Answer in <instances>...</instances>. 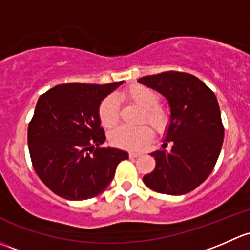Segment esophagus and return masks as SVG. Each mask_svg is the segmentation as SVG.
Returning <instances> with one entry per match:
<instances>
[{
    "mask_svg": "<svg viewBox=\"0 0 250 250\" xmlns=\"http://www.w3.org/2000/svg\"><path fill=\"white\" fill-rule=\"evenodd\" d=\"M141 154L140 153H133V151H131L130 154H128V156H130L131 159H135V158H138V156H140Z\"/></svg>",
    "mask_w": 250,
    "mask_h": 250,
    "instance_id": "esophagus-1",
    "label": "esophagus"
}]
</instances>
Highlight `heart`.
Wrapping results in <instances>:
<instances>
[{
	"label": "heart",
	"instance_id": "heart-1",
	"mask_svg": "<svg viewBox=\"0 0 250 250\" xmlns=\"http://www.w3.org/2000/svg\"><path fill=\"white\" fill-rule=\"evenodd\" d=\"M122 97L143 110L142 119L148 122L156 131L163 132L169 122L168 113L163 107L158 106L160 95L151 87L135 84L123 92ZM99 118L104 127H113L119 119L118 101L114 96H108L99 107ZM153 130L148 125L137 127L118 126L109 132V141L115 146L128 150H140L150 142Z\"/></svg>",
	"mask_w": 250,
	"mask_h": 250
}]
</instances>
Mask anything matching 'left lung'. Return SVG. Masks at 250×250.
<instances>
[{"mask_svg": "<svg viewBox=\"0 0 250 250\" xmlns=\"http://www.w3.org/2000/svg\"><path fill=\"white\" fill-rule=\"evenodd\" d=\"M138 83L163 95L171 110L165 142H172V148L150 153L156 166L143 177L144 184L166 195L192 191L209 176L221 150L224 127L217 97L197 77L184 72L142 77Z\"/></svg>", "mask_w": 250, "mask_h": 250, "instance_id": "obj_1", "label": "left lung"}]
</instances>
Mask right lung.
<instances>
[{"label":"right lung","instance_id":"add662e5","mask_svg":"<svg viewBox=\"0 0 250 250\" xmlns=\"http://www.w3.org/2000/svg\"><path fill=\"white\" fill-rule=\"evenodd\" d=\"M123 83L61 84L38 99L27 142L36 173L54 194L71 201L97 196L128 158L122 149L100 148L106 136L99 107Z\"/></svg>","mask_w":250,"mask_h":250}]
</instances>
